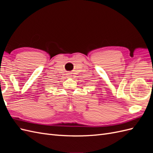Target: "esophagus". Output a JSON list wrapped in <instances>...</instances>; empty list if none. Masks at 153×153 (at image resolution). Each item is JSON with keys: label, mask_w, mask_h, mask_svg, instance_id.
<instances>
[{"label": "esophagus", "mask_w": 153, "mask_h": 153, "mask_svg": "<svg viewBox=\"0 0 153 153\" xmlns=\"http://www.w3.org/2000/svg\"><path fill=\"white\" fill-rule=\"evenodd\" d=\"M71 76V75H69V76Z\"/></svg>", "instance_id": "esophagus-1"}]
</instances>
